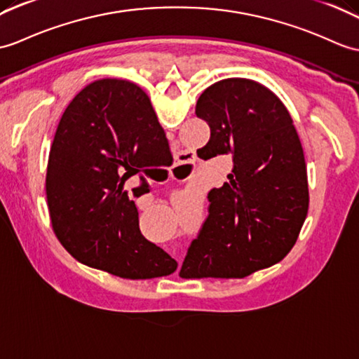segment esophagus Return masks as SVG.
Instances as JSON below:
<instances>
[{
	"label": "esophagus",
	"mask_w": 359,
	"mask_h": 359,
	"mask_svg": "<svg viewBox=\"0 0 359 359\" xmlns=\"http://www.w3.org/2000/svg\"><path fill=\"white\" fill-rule=\"evenodd\" d=\"M189 161H191V159H188L187 156H182V154H180V157L177 159V165L174 166V168L170 171V172H171V177H172L174 180H179V179L185 180V177H180V176H179V172H182L183 170L187 168V166L189 165V163H188Z\"/></svg>",
	"instance_id": "34e87169"
}]
</instances>
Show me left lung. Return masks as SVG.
<instances>
[{"mask_svg":"<svg viewBox=\"0 0 359 359\" xmlns=\"http://www.w3.org/2000/svg\"><path fill=\"white\" fill-rule=\"evenodd\" d=\"M196 114L211 128L197 156L231 154L234 168L208 194L210 215L179 275L243 278L281 262L302 231L309 208L302 142L285 104L251 79L210 86Z\"/></svg>","mask_w":359,"mask_h":359,"instance_id":"8db88e82","label":"left lung"}]
</instances>
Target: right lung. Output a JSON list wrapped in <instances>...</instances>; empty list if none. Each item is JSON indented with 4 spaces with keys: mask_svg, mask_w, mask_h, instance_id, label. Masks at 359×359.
I'll return each mask as SVG.
<instances>
[{
    "mask_svg": "<svg viewBox=\"0 0 359 359\" xmlns=\"http://www.w3.org/2000/svg\"><path fill=\"white\" fill-rule=\"evenodd\" d=\"M168 139L139 86L99 79L65 108L50 147L46 194L52 226L78 262L116 277L170 275L177 262L140 234L123 183L149 166H170Z\"/></svg>",
    "mask_w": 359,
    "mask_h": 359,
    "instance_id": "right-lung-1",
    "label": "right lung"
}]
</instances>
